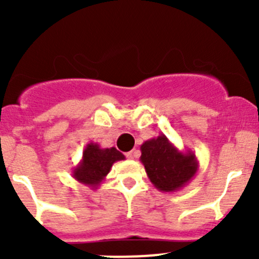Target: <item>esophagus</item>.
I'll list each match as a JSON object with an SVG mask.
<instances>
[{"instance_id": "34e87169", "label": "esophagus", "mask_w": 259, "mask_h": 259, "mask_svg": "<svg viewBox=\"0 0 259 259\" xmlns=\"http://www.w3.org/2000/svg\"><path fill=\"white\" fill-rule=\"evenodd\" d=\"M125 155H126L127 159H134L135 156L138 155V151L137 150H132V151H129V153L125 154Z\"/></svg>"}]
</instances>
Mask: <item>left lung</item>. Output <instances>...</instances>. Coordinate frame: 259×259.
<instances>
[{"label":"left lung","instance_id":"1","mask_svg":"<svg viewBox=\"0 0 259 259\" xmlns=\"http://www.w3.org/2000/svg\"><path fill=\"white\" fill-rule=\"evenodd\" d=\"M140 150V161L146 176L160 192H178L194 178L199 169V161L192 150L180 151L164 134L146 140Z\"/></svg>","mask_w":259,"mask_h":259}]
</instances>
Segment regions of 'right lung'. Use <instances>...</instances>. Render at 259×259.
<instances>
[{"mask_svg":"<svg viewBox=\"0 0 259 259\" xmlns=\"http://www.w3.org/2000/svg\"><path fill=\"white\" fill-rule=\"evenodd\" d=\"M125 156L115 148H100L98 143H89L82 151V158L72 169V177L81 184L96 189L106 178L114 163Z\"/></svg>","mask_w":259,"mask_h":259,"instance_id":"obj_1","label":"right lung"}]
</instances>
